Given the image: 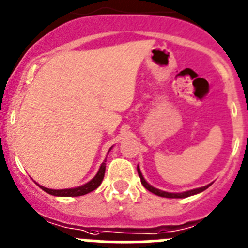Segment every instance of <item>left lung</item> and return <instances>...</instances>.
Segmentation results:
<instances>
[{"instance_id": "obj_1", "label": "left lung", "mask_w": 248, "mask_h": 248, "mask_svg": "<svg viewBox=\"0 0 248 248\" xmlns=\"http://www.w3.org/2000/svg\"><path fill=\"white\" fill-rule=\"evenodd\" d=\"M137 171H138V175H140V183H142V185H143L144 188H146L147 190L151 191V193L155 194V195H158V196H163V198H173V199H177V198H188V196L195 195V194H198V193H202V191H204L205 189L209 188V185H210L209 184V185H206V186H202V188H198V189H193V190L184 191V193H167V191H162V190H159V189H155V188H153L152 185H149L148 183L144 180L142 173H140V167H137Z\"/></svg>"}]
</instances>
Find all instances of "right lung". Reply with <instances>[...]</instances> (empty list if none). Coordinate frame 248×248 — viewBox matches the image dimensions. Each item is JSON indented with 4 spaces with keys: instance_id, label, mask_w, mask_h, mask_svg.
<instances>
[{
    "instance_id": "1",
    "label": "right lung",
    "mask_w": 248,
    "mask_h": 248,
    "mask_svg": "<svg viewBox=\"0 0 248 248\" xmlns=\"http://www.w3.org/2000/svg\"><path fill=\"white\" fill-rule=\"evenodd\" d=\"M111 149V148H110ZM110 152V151H108ZM106 159L104 160V163L101 164L100 167L99 171L93 179L90 180L89 183L86 184L81 185V186H78V188H73V189H62V190H54V189H48V188H44L42 185H39L44 191H46L48 194L50 195H54V196H81V195H85V194L90 193V191L95 190V189L99 188V185L101 184L102 179H104V175H105V169H106Z\"/></svg>"
}]
</instances>
